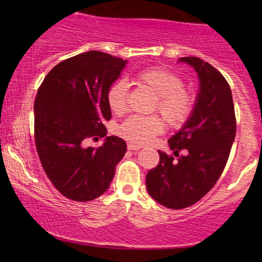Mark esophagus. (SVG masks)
Listing matches in <instances>:
<instances>
[{
	"label": "esophagus",
	"instance_id": "1",
	"mask_svg": "<svg viewBox=\"0 0 262 262\" xmlns=\"http://www.w3.org/2000/svg\"><path fill=\"white\" fill-rule=\"evenodd\" d=\"M139 149H141V145H139V144L128 143V150H133V151H135V150H139Z\"/></svg>",
	"mask_w": 262,
	"mask_h": 262
}]
</instances>
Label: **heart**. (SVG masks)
Wrapping results in <instances>:
<instances>
[{
    "mask_svg": "<svg viewBox=\"0 0 262 262\" xmlns=\"http://www.w3.org/2000/svg\"><path fill=\"white\" fill-rule=\"evenodd\" d=\"M140 85L156 96L152 111L162 116L172 128H180L188 121L194 108L192 93L183 89V81L179 75L161 68H151L140 71L135 76ZM107 102L111 111L122 113L127 108V85L124 81H116L107 92ZM164 130V123L158 116H130L118 127V133L125 139L138 144L148 143Z\"/></svg>",
    "mask_w": 262,
    "mask_h": 262,
    "instance_id": "heart-1",
    "label": "heart"
}]
</instances>
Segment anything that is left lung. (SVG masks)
<instances>
[{"instance_id":"8db88e82","label":"left lung","mask_w":262,"mask_h":262,"mask_svg":"<svg viewBox=\"0 0 262 262\" xmlns=\"http://www.w3.org/2000/svg\"><path fill=\"white\" fill-rule=\"evenodd\" d=\"M180 61L198 75L196 104L181 130L169 139L173 155L159 150L160 161L146 175L150 196L171 209L192 206L212 189L227 165L236 133L233 96L223 75L196 56Z\"/></svg>"}]
</instances>
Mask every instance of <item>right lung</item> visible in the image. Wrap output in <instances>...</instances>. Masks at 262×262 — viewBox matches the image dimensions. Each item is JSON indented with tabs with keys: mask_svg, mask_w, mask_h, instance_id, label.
I'll return each instance as SVG.
<instances>
[{
	"mask_svg": "<svg viewBox=\"0 0 262 262\" xmlns=\"http://www.w3.org/2000/svg\"><path fill=\"white\" fill-rule=\"evenodd\" d=\"M127 60L90 50L54 66L34 101V140L41 166L60 193L87 202L110 187L116 165L127 151L118 137H106L100 148H86L89 137L107 135L103 122L112 114L111 85Z\"/></svg>",
	"mask_w": 262,
	"mask_h": 262,
	"instance_id": "right-lung-1",
	"label": "right lung"
}]
</instances>
